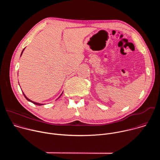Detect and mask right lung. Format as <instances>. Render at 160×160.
<instances>
[{"label": "right lung", "instance_id": "1", "mask_svg": "<svg viewBox=\"0 0 160 160\" xmlns=\"http://www.w3.org/2000/svg\"><path fill=\"white\" fill-rule=\"evenodd\" d=\"M24 49H23V50H22V52H21V55H22V52H23V51H24ZM22 94H23V95H24V96H25V98H26V99H27V100H28V101H30V102H32V103H33V104H36V105H38V106H40V105H42V104H40V103H37V102H33V101H31V100H30V99H28V98H27V96H25V94H24V93H23V92H22ZM62 94H61V95H62ZM60 96H59V97H60Z\"/></svg>", "mask_w": 160, "mask_h": 160}]
</instances>
